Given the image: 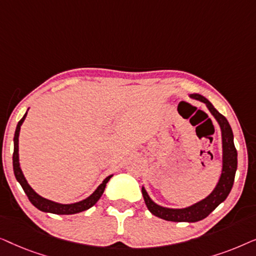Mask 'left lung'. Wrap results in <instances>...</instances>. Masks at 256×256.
Masks as SVG:
<instances>
[{
	"label": "left lung",
	"mask_w": 256,
	"mask_h": 256,
	"mask_svg": "<svg viewBox=\"0 0 256 256\" xmlns=\"http://www.w3.org/2000/svg\"><path fill=\"white\" fill-rule=\"evenodd\" d=\"M192 99L199 100L202 102L206 104L208 110L216 118L218 124L222 128V171L220 180L216 184L214 190L212 194L208 196L202 200L196 202L194 205L188 206L185 208H162L154 202L146 194L144 188H142V194L144 198L146 205L150 212L154 216H158L160 219L168 220V222H196L199 220L206 218L210 213L214 211L216 206L225 200L227 196L230 194L232 190L234 177H236V171L238 166V152L233 142V132L232 128L227 121V118L220 114L218 110L213 107V104L200 94H191Z\"/></svg>",
	"instance_id": "obj_1"
}]
</instances>
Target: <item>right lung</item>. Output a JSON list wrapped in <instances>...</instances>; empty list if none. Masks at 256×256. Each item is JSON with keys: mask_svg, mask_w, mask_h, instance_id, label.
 Masks as SVG:
<instances>
[{"mask_svg": "<svg viewBox=\"0 0 256 256\" xmlns=\"http://www.w3.org/2000/svg\"><path fill=\"white\" fill-rule=\"evenodd\" d=\"M26 113L24 114V116L20 120L15 130V136H14L12 166H14V174H15L16 180L20 184V186L23 188V190L28 196V198H29L31 204H32L34 208L40 210V211L54 213V214H74V213L86 211V210L92 208L93 205H96V202L99 200L101 196H102L104 188H106V184L108 183V180H110L112 174L110 176H108L106 180H104L102 183L98 186L96 190L94 191L88 198L84 199L82 202H74V204H58V202L48 200V199H45L43 197H40V194H37L36 192L32 190V188L28 184L26 177H24L22 170H20V160H18V136H20V126H22L23 121L26 120Z\"/></svg>", "mask_w": 256, "mask_h": 256, "instance_id": "right-lung-1", "label": "right lung"}]
</instances>
